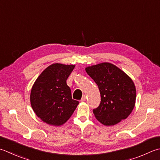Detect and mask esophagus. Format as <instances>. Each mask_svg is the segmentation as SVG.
<instances>
[{
    "mask_svg": "<svg viewBox=\"0 0 160 160\" xmlns=\"http://www.w3.org/2000/svg\"><path fill=\"white\" fill-rule=\"evenodd\" d=\"M82 102H84V101H86V96H82V98H81V100H80Z\"/></svg>",
    "mask_w": 160,
    "mask_h": 160,
    "instance_id": "esophagus-1",
    "label": "esophagus"
}]
</instances>
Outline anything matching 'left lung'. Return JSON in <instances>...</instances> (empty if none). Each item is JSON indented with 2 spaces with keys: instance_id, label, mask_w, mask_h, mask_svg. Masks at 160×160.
Listing matches in <instances>:
<instances>
[{
  "instance_id": "left-lung-1",
  "label": "left lung",
  "mask_w": 160,
  "mask_h": 160,
  "mask_svg": "<svg viewBox=\"0 0 160 160\" xmlns=\"http://www.w3.org/2000/svg\"><path fill=\"white\" fill-rule=\"evenodd\" d=\"M101 93V102L93 109L96 119L105 126H113L130 114L136 101V89L130 78L108 62L85 68Z\"/></svg>"
}]
</instances>
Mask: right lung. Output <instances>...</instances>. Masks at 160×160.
<instances>
[{
    "mask_svg": "<svg viewBox=\"0 0 160 160\" xmlns=\"http://www.w3.org/2000/svg\"><path fill=\"white\" fill-rule=\"evenodd\" d=\"M74 65L53 64L37 78L31 90V106L37 117L52 126L67 122L79 102L72 99L67 80Z\"/></svg>",
    "mask_w": 160,
    "mask_h": 160,
    "instance_id": "1",
    "label": "right lung"
}]
</instances>
